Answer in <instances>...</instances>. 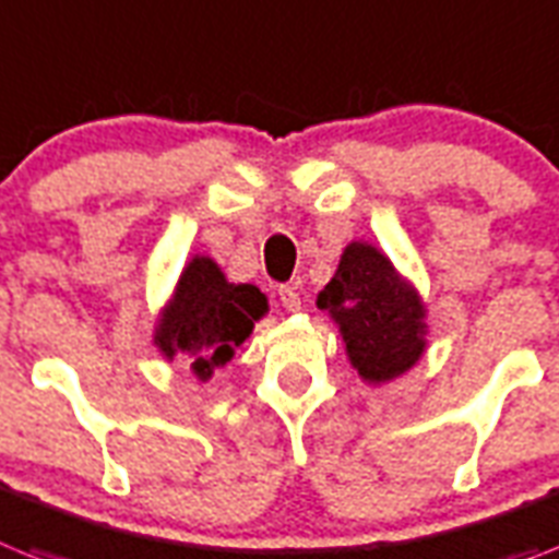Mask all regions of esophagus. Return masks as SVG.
Here are the masks:
<instances>
[{
    "mask_svg": "<svg viewBox=\"0 0 559 559\" xmlns=\"http://www.w3.org/2000/svg\"><path fill=\"white\" fill-rule=\"evenodd\" d=\"M276 294H280V302H283L285 311H299V308H302V299H299L297 285H280V288H276Z\"/></svg>",
    "mask_w": 559,
    "mask_h": 559,
    "instance_id": "34e87169",
    "label": "esophagus"
}]
</instances>
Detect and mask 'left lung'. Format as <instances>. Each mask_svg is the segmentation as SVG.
<instances>
[{
  "instance_id": "8db88e82",
  "label": "left lung",
  "mask_w": 559,
  "mask_h": 559,
  "mask_svg": "<svg viewBox=\"0 0 559 559\" xmlns=\"http://www.w3.org/2000/svg\"><path fill=\"white\" fill-rule=\"evenodd\" d=\"M317 306L340 322L352 366L373 385L405 373L426 352V308L417 290L368 242L345 248Z\"/></svg>"
}]
</instances>
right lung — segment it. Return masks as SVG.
Segmentation results:
<instances>
[{"instance_id":"obj_1","label":"right lung","mask_w":559,"mask_h":559,"mask_svg":"<svg viewBox=\"0 0 559 559\" xmlns=\"http://www.w3.org/2000/svg\"><path fill=\"white\" fill-rule=\"evenodd\" d=\"M265 311L269 299L257 285L228 283L214 260L193 257L156 325L154 343L165 357L182 359L200 380H207L246 343Z\"/></svg>"}]
</instances>
